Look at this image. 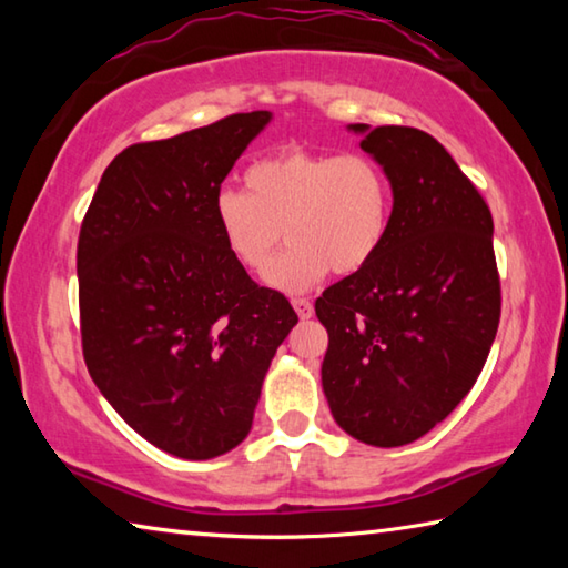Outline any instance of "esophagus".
I'll list each match as a JSON object with an SVG mask.
<instances>
[{
    "instance_id": "1",
    "label": "esophagus",
    "mask_w": 568,
    "mask_h": 568,
    "mask_svg": "<svg viewBox=\"0 0 568 568\" xmlns=\"http://www.w3.org/2000/svg\"><path fill=\"white\" fill-rule=\"evenodd\" d=\"M291 303H293V307H295V313L301 315L303 321H305V318H311V315H313V303L307 301V297H293Z\"/></svg>"
}]
</instances>
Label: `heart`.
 Segmentation results:
<instances>
[{
  "label": "heart",
  "mask_w": 568,
  "mask_h": 568,
  "mask_svg": "<svg viewBox=\"0 0 568 568\" xmlns=\"http://www.w3.org/2000/svg\"><path fill=\"white\" fill-rule=\"evenodd\" d=\"M243 190H220L215 227L227 255L263 273L285 235L267 283L303 293L335 271H363L388 237L393 190L376 160L361 152L283 150L245 170Z\"/></svg>",
  "instance_id": "1"
}]
</instances>
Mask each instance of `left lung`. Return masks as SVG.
Returning a JSON list of instances; mask_svg holds the SVG:
<instances>
[{
    "label": "left lung",
    "mask_w": 568,
    "mask_h": 568,
    "mask_svg": "<svg viewBox=\"0 0 568 568\" xmlns=\"http://www.w3.org/2000/svg\"><path fill=\"white\" fill-rule=\"evenodd\" d=\"M393 190L388 237L331 285L321 378L345 434L378 448L426 436L474 388L501 318L494 220L446 148L416 128L348 124Z\"/></svg>",
    "instance_id": "obj_1"
}]
</instances>
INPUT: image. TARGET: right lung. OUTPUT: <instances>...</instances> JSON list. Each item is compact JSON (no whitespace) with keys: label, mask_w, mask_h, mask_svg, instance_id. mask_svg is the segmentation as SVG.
<instances>
[{"label":"right lung","mask_w":568,"mask_h":568,"mask_svg":"<svg viewBox=\"0 0 568 568\" xmlns=\"http://www.w3.org/2000/svg\"><path fill=\"white\" fill-rule=\"evenodd\" d=\"M273 112L140 142L114 158L77 245L84 363L130 428L187 460L243 444L297 315L250 281L215 227V197Z\"/></svg>","instance_id":"right-lung-1"}]
</instances>
